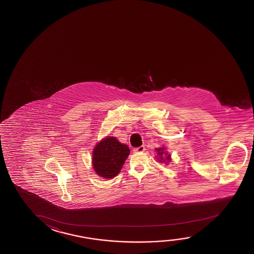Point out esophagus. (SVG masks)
Returning <instances> with one entry per match:
<instances>
[{"label":"esophagus","instance_id":"esophagus-1","mask_svg":"<svg viewBox=\"0 0 254 254\" xmlns=\"http://www.w3.org/2000/svg\"><path fill=\"white\" fill-rule=\"evenodd\" d=\"M133 151H134V152H136V153H140V152H144L145 151V148L142 145V146H139V147L134 148Z\"/></svg>","mask_w":254,"mask_h":254}]
</instances>
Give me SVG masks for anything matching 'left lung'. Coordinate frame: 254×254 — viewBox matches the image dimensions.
Segmentation results:
<instances>
[{"label": "left lung", "mask_w": 254, "mask_h": 254, "mask_svg": "<svg viewBox=\"0 0 254 254\" xmlns=\"http://www.w3.org/2000/svg\"><path fill=\"white\" fill-rule=\"evenodd\" d=\"M156 152H157V159L159 160V162L161 163H166V164H168V163L171 162V155L170 154H168V152L166 151V148L162 146V147L157 148L155 150Z\"/></svg>", "instance_id": "left-lung-1"}]
</instances>
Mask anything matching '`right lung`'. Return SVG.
Instances as JSON below:
<instances>
[{"instance_id": "1", "label": "right lung", "mask_w": 254, "mask_h": 254, "mask_svg": "<svg viewBox=\"0 0 254 254\" xmlns=\"http://www.w3.org/2000/svg\"><path fill=\"white\" fill-rule=\"evenodd\" d=\"M129 155V148L114 136H106L93 150L92 167L95 174L103 179L116 177Z\"/></svg>"}]
</instances>
